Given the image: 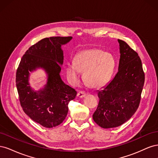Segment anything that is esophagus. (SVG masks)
Segmentation results:
<instances>
[{
    "label": "esophagus",
    "mask_w": 158,
    "mask_h": 158,
    "mask_svg": "<svg viewBox=\"0 0 158 158\" xmlns=\"http://www.w3.org/2000/svg\"><path fill=\"white\" fill-rule=\"evenodd\" d=\"M85 95V93L84 92V91H80V92L77 94V96L80 98H82L84 97Z\"/></svg>",
    "instance_id": "obj_1"
}]
</instances>
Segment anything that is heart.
Masks as SVG:
<instances>
[{
  "instance_id": "obj_1",
  "label": "heart",
  "mask_w": 158,
  "mask_h": 158,
  "mask_svg": "<svg viewBox=\"0 0 158 158\" xmlns=\"http://www.w3.org/2000/svg\"><path fill=\"white\" fill-rule=\"evenodd\" d=\"M113 56L99 49H92L79 52L74 61L66 65V74L70 82L77 84L81 72L84 71V79L90 87L99 88L106 84L115 68Z\"/></svg>"
}]
</instances>
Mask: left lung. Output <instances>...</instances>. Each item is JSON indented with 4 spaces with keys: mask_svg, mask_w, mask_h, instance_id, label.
Returning a JSON list of instances; mask_svg holds the SVG:
<instances>
[{
    "mask_svg": "<svg viewBox=\"0 0 158 158\" xmlns=\"http://www.w3.org/2000/svg\"><path fill=\"white\" fill-rule=\"evenodd\" d=\"M121 57L118 70L113 79L98 91L99 99L93 119L103 128L123 125L139 106L145 75L137 52L125 41L118 40Z\"/></svg>",
    "mask_w": 158,
    "mask_h": 158,
    "instance_id": "obj_1",
    "label": "left lung"
}]
</instances>
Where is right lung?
<instances>
[{"label":"right lung","mask_w":158,"mask_h":158,"mask_svg":"<svg viewBox=\"0 0 158 158\" xmlns=\"http://www.w3.org/2000/svg\"><path fill=\"white\" fill-rule=\"evenodd\" d=\"M71 39L70 36H57L39 41L26 51L16 70V88L23 111L44 127H55L63 123L69 102L77 94L63 82L59 74L64 59L60 47ZM39 67L46 70L48 80L46 88L36 93L30 88L28 77L30 71Z\"/></svg>","instance_id":"1"}]
</instances>
